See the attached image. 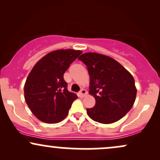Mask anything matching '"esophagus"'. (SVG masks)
<instances>
[{
    "instance_id": "obj_1",
    "label": "esophagus",
    "mask_w": 160,
    "mask_h": 160,
    "mask_svg": "<svg viewBox=\"0 0 160 160\" xmlns=\"http://www.w3.org/2000/svg\"><path fill=\"white\" fill-rule=\"evenodd\" d=\"M86 94H87V92H86V89H82L81 90H80V92L78 93V95H79V97H81V98H82V97L85 96Z\"/></svg>"
}]
</instances>
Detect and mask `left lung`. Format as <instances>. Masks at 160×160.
Instances as JSON below:
<instances>
[{"mask_svg":"<svg viewBox=\"0 0 160 160\" xmlns=\"http://www.w3.org/2000/svg\"><path fill=\"white\" fill-rule=\"evenodd\" d=\"M78 59L87 66L89 93L95 99L94 107L86 109L89 117L103 124L122 118L132 108L136 98L132 75L113 58L99 53H83Z\"/></svg>","mask_w":160,"mask_h":160,"instance_id":"8db88e82","label":"left lung"}]
</instances>
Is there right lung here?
Returning <instances> with one entry per match:
<instances>
[{
	"mask_svg": "<svg viewBox=\"0 0 160 160\" xmlns=\"http://www.w3.org/2000/svg\"><path fill=\"white\" fill-rule=\"evenodd\" d=\"M82 53L72 49L47 53L34 65L24 86L25 102L38 120L46 123L61 122L78 95L67 89L63 75Z\"/></svg>",
	"mask_w": 160,
	"mask_h": 160,
	"instance_id": "add662e5",
	"label": "right lung"
}]
</instances>
